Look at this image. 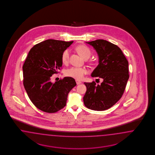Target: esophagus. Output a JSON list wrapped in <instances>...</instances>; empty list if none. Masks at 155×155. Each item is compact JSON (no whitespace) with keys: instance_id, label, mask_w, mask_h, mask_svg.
Masks as SVG:
<instances>
[{"instance_id":"esophagus-1","label":"esophagus","mask_w":155,"mask_h":155,"mask_svg":"<svg viewBox=\"0 0 155 155\" xmlns=\"http://www.w3.org/2000/svg\"><path fill=\"white\" fill-rule=\"evenodd\" d=\"M76 83H77V84H80L82 83L81 81H78V80H76Z\"/></svg>"}]
</instances>
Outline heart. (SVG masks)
<instances>
[{"label":"heart","mask_w":155,"mask_h":155,"mask_svg":"<svg viewBox=\"0 0 155 155\" xmlns=\"http://www.w3.org/2000/svg\"><path fill=\"white\" fill-rule=\"evenodd\" d=\"M75 49L81 54V56L84 57V59H88L91 54V51L89 48L84 45H78L75 48ZM69 56L70 51L69 49L65 50L61 56V60L63 64H66L68 62ZM87 73V71L84 68L71 67L66 70L65 75L68 77L74 78L75 80H81Z\"/></svg>","instance_id":"heart-1"}]
</instances>
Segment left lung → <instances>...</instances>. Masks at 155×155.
<instances>
[{
  "mask_svg": "<svg viewBox=\"0 0 155 155\" xmlns=\"http://www.w3.org/2000/svg\"><path fill=\"white\" fill-rule=\"evenodd\" d=\"M86 43L94 47L99 56L98 65L91 76L103 82L97 85L94 81L84 82V104L95 111L106 110L122 98L129 78L128 62L122 50L111 42L98 39Z\"/></svg>",
  "mask_w": 155,
  "mask_h": 155,
  "instance_id": "1",
  "label": "left lung"
}]
</instances>
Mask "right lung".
Segmentation results:
<instances>
[{
  "label": "right lung",
  "mask_w": 155,
  "mask_h": 155,
  "mask_svg": "<svg viewBox=\"0 0 155 155\" xmlns=\"http://www.w3.org/2000/svg\"><path fill=\"white\" fill-rule=\"evenodd\" d=\"M73 41L49 39L34 45L23 66V84L33 104L45 113H56L66 106L68 95L76 86L75 80L65 77L51 82L62 65L61 56Z\"/></svg>",
  "instance_id": "obj_1"
}]
</instances>
